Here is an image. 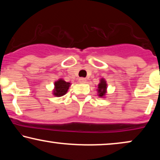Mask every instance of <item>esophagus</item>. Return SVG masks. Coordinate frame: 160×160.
Masks as SVG:
<instances>
[{
	"label": "esophagus",
	"instance_id": "esophagus-1",
	"mask_svg": "<svg viewBox=\"0 0 160 160\" xmlns=\"http://www.w3.org/2000/svg\"><path fill=\"white\" fill-rule=\"evenodd\" d=\"M78 82L80 83H86L87 82V79L84 78H79V79H78Z\"/></svg>",
	"mask_w": 160,
	"mask_h": 160
}]
</instances>
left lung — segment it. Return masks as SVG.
<instances>
[{
  "instance_id": "8db88e82",
  "label": "left lung",
  "mask_w": 160,
  "mask_h": 160,
  "mask_svg": "<svg viewBox=\"0 0 160 160\" xmlns=\"http://www.w3.org/2000/svg\"><path fill=\"white\" fill-rule=\"evenodd\" d=\"M106 89H107V84L106 80L104 78H101L100 82L98 86V96L100 98L104 97L106 93Z\"/></svg>"
}]
</instances>
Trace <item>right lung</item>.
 I'll return each instance as SVG.
<instances>
[{"instance_id":"1","label":"right lung","mask_w":160,"mask_h":160,"mask_svg":"<svg viewBox=\"0 0 160 160\" xmlns=\"http://www.w3.org/2000/svg\"><path fill=\"white\" fill-rule=\"evenodd\" d=\"M71 83L66 82L62 78L54 82V89L53 90V95L56 97H61L65 95L68 90Z\"/></svg>"}]
</instances>
